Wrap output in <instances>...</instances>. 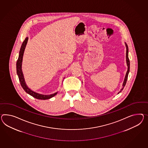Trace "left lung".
Wrapping results in <instances>:
<instances>
[{
    "instance_id": "1",
    "label": "left lung",
    "mask_w": 148,
    "mask_h": 148,
    "mask_svg": "<svg viewBox=\"0 0 148 148\" xmlns=\"http://www.w3.org/2000/svg\"><path fill=\"white\" fill-rule=\"evenodd\" d=\"M126 61H127V65L128 66V70H127V72L126 73V74L125 76V78L124 79V81H123V88L122 89H121V90L119 91L118 92V94H119L120 92H121V91L123 90V88L126 85V83L127 80V78H128V73L130 72V61L129 58H128V46L127 45L126 43Z\"/></svg>"
}]
</instances>
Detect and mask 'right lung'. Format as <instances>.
I'll use <instances>...</instances> for the list:
<instances>
[{
    "label": "right lung",
    "mask_w": 148,
    "mask_h": 148,
    "mask_svg": "<svg viewBox=\"0 0 148 148\" xmlns=\"http://www.w3.org/2000/svg\"><path fill=\"white\" fill-rule=\"evenodd\" d=\"M28 37L25 38V40L22 43L20 51V52H19L18 59L17 62H16V72H17L18 75L20 82V84L21 85L22 87L23 88V89H24L25 92L29 94L30 95L34 97L36 99H43V100L50 99L51 98L53 97L56 95H57V92L54 93L53 94H51L50 95H44L38 94V93H36L35 92L30 90L29 88L27 86V85L25 84V79H24V77H23V75L22 72L21 65L22 57H23V55L24 51L25 49L26 44H27V42H28Z\"/></svg>",
    "instance_id": "1"
}]
</instances>
